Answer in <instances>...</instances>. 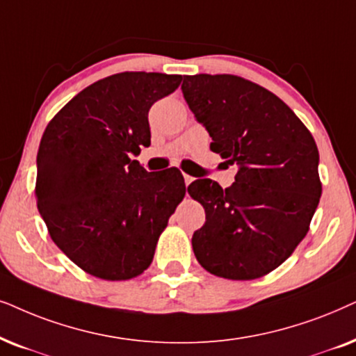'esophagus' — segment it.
Segmentation results:
<instances>
[{
    "instance_id": "1",
    "label": "esophagus",
    "mask_w": 356,
    "mask_h": 356,
    "mask_svg": "<svg viewBox=\"0 0 356 356\" xmlns=\"http://www.w3.org/2000/svg\"><path fill=\"white\" fill-rule=\"evenodd\" d=\"M184 181H186V186L188 187L193 182V177H192V175H188V174H184Z\"/></svg>"
}]
</instances>
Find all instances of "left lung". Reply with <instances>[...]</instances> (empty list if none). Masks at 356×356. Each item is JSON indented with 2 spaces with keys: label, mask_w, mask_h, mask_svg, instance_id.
Instances as JSON below:
<instances>
[{
  "label": "left lung",
  "mask_w": 356,
  "mask_h": 356,
  "mask_svg": "<svg viewBox=\"0 0 356 356\" xmlns=\"http://www.w3.org/2000/svg\"><path fill=\"white\" fill-rule=\"evenodd\" d=\"M182 94L210 134V149L239 168L227 188L211 179L188 186L207 215L193 254L216 277H264L309 231L322 193L316 141L280 97L241 76H186Z\"/></svg>",
  "instance_id": "1"
}]
</instances>
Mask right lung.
Here are the masks:
<instances>
[{
	"instance_id": "right-lung-1",
	"label": "right lung",
	"mask_w": 356,
	"mask_h": 356,
	"mask_svg": "<svg viewBox=\"0 0 356 356\" xmlns=\"http://www.w3.org/2000/svg\"><path fill=\"white\" fill-rule=\"evenodd\" d=\"M181 81V74L145 71L107 76L47 125L37 153V208L54 243L89 275L118 282L143 273L186 195L181 170L148 172L131 159L151 143V106Z\"/></svg>"
}]
</instances>
